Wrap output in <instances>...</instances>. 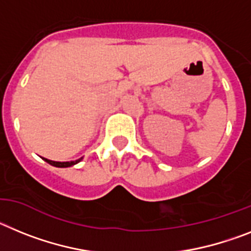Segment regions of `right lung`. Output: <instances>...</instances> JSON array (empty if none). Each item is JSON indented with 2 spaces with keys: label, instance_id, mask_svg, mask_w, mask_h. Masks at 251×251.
Returning a JSON list of instances; mask_svg holds the SVG:
<instances>
[{
  "label": "right lung",
  "instance_id": "right-lung-1",
  "mask_svg": "<svg viewBox=\"0 0 251 251\" xmlns=\"http://www.w3.org/2000/svg\"><path fill=\"white\" fill-rule=\"evenodd\" d=\"M47 163H49L50 165H53V167H58V168H68V167H72V165L77 164V163H79L80 160H82V158L77 159V160H74V162H54V160H49V159H45L43 158Z\"/></svg>",
  "mask_w": 251,
  "mask_h": 251
}]
</instances>
